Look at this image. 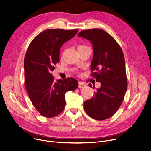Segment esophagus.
I'll use <instances>...</instances> for the list:
<instances>
[{"mask_svg": "<svg viewBox=\"0 0 151 151\" xmlns=\"http://www.w3.org/2000/svg\"><path fill=\"white\" fill-rule=\"evenodd\" d=\"M79 88H83L84 87H86V84H84L83 82H80L79 83Z\"/></svg>", "mask_w": 151, "mask_h": 151, "instance_id": "34e87169", "label": "esophagus"}]
</instances>
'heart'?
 <instances>
[{
  "label": "heart",
  "mask_w": 151,
  "mask_h": 151,
  "mask_svg": "<svg viewBox=\"0 0 151 151\" xmlns=\"http://www.w3.org/2000/svg\"><path fill=\"white\" fill-rule=\"evenodd\" d=\"M86 47V46H78V47Z\"/></svg>",
  "instance_id": "1"
}]
</instances>
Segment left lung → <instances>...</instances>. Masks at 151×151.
Returning a JSON list of instances; mask_svg holds the SVG:
<instances>
[{"instance_id":"obj_1","label":"left lung","mask_w":151,"mask_h":151,"mask_svg":"<svg viewBox=\"0 0 151 151\" xmlns=\"http://www.w3.org/2000/svg\"><path fill=\"white\" fill-rule=\"evenodd\" d=\"M78 36L88 40L92 45L91 68L97 72H93L92 76L101 83L95 96L84 102V109L94 119H107L121 105L127 89L123 52L113 37L102 29L83 30ZM89 86L92 88L91 84Z\"/></svg>"}]
</instances>
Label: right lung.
I'll list each match as a JSON object with an SVG mask.
<instances>
[{"label": "right lung", "mask_w": 151, "mask_h": 151, "mask_svg": "<svg viewBox=\"0 0 151 151\" xmlns=\"http://www.w3.org/2000/svg\"><path fill=\"white\" fill-rule=\"evenodd\" d=\"M78 31L47 29L37 35L28 47L24 62L26 89L33 105L44 117L61 113L66 104L65 93L78 87L73 78L54 81L51 73L54 65L59 62L62 46Z\"/></svg>", "instance_id": "add662e5"}]
</instances>
